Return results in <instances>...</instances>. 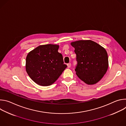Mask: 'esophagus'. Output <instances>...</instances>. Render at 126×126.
<instances>
[{"instance_id": "1", "label": "esophagus", "mask_w": 126, "mask_h": 126, "mask_svg": "<svg viewBox=\"0 0 126 126\" xmlns=\"http://www.w3.org/2000/svg\"><path fill=\"white\" fill-rule=\"evenodd\" d=\"M71 63H68V64H67V67H68V68H70V67H71Z\"/></svg>"}]
</instances>
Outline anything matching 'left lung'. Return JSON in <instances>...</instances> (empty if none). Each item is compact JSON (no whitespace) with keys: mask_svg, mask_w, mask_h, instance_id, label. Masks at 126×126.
<instances>
[{"mask_svg":"<svg viewBox=\"0 0 126 126\" xmlns=\"http://www.w3.org/2000/svg\"><path fill=\"white\" fill-rule=\"evenodd\" d=\"M76 54V74L88 85L98 82L108 68V57L105 49L90 40L71 43Z\"/></svg>","mask_w":126,"mask_h":126,"instance_id":"1","label":"left lung"}]
</instances>
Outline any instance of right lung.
Masks as SVG:
<instances>
[{"mask_svg":"<svg viewBox=\"0 0 126 126\" xmlns=\"http://www.w3.org/2000/svg\"><path fill=\"white\" fill-rule=\"evenodd\" d=\"M55 44L40 45L31 51L26 58V71L36 84L48 86L54 83L67 66Z\"/></svg>","mask_w":126,"mask_h":126,"instance_id":"obj_1","label":"right lung"}]
</instances>
